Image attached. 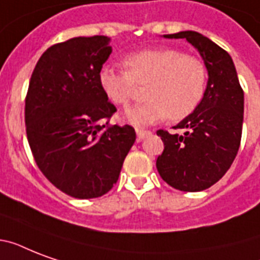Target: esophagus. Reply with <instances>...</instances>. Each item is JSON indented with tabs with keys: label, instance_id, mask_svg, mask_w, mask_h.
I'll list each match as a JSON object with an SVG mask.
<instances>
[{
	"label": "esophagus",
	"instance_id": "1",
	"mask_svg": "<svg viewBox=\"0 0 260 260\" xmlns=\"http://www.w3.org/2000/svg\"><path fill=\"white\" fill-rule=\"evenodd\" d=\"M136 135H138V140H143V139L147 138V136H150L151 132L146 129H136Z\"/></svg>",
	"mask_w": 260,
	"mask_h": 260
}]
</instances>
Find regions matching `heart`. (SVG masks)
Masks as SVG:
<instances>
[{
	"label": "heart",
	"mask_w": 260,
	"mask_h": 260,
	"mask_svg": "<svg viewBox=\"0 0 260 260\" xmlns=\"http://www.w3.org/2000/svg\"><path fill=\"white\" fill-rule=\"evenodd\" d=\"M125 71L110 66L100 70L102 91L114 105L126 106L136 86L146 87L148 101L126 110L125 118L138 126L151 125L170 117L174 121L187 117L204 100L208 69L201 58L179 48L160 47L128 55Z\"/></svg>",
	"instance_id": "1"
}]
</instances>
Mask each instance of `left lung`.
Returning <instances> with one entry per match:
<instances>
[{"label": "left lung", "mask_w": 260, "mask_h": 260, "mask_svg": "<svg viewBox=\"0 0 260 260\" xmlns=\"http://www.w3.org/2000/svg\"><path fill=\"white\" fill-rule=\"evenodd\" d=\"M186 39L198 50L208 69L204 100L193 113L174 129H159L165 150L156 159V169L166 183L181 191H201L220 181L238 155L243 129L244 91L232 58L210 39L194 30L165 35Z\"/></svg>", "instance_id": "8db88e82"}]
</instances>
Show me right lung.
<instances>
[{
  "label": "right lung",
  "instance_id": "right-lung-1",
  "mask_svg": "<svg viewBox=\"0 0 260 260\" xmlns=\"http://www.w3.org/2000/svg\"><path fill=\"white\" fill-rule=\"evenodd\" d=\"M109 38H73L51 46L35 66L25 97V129L44 177L74 198L101 197L117 182L136 140L131 125H109L116 106L98 74Z\"/></svg>",
  "mask_w": 260,
  "mask_h": 260
}]
</instances>
